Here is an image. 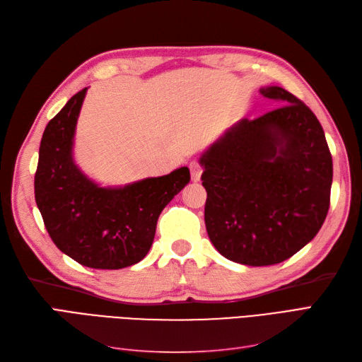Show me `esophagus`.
I'll return each instance as SVG.
<instances>
[{
  "mask_svg": "<svg viewBox=\"0 0 362 362\" xmlns=\"http://www.w3.org/2000/svg\"><path fill=\"white\" fill-rule=\"evenodd\" d=\"M190 172H192V180L193 181H199L201 175H202V168L198 161H192L190 163Z\"/></svg>",
  "mask_w": 362,
  "mask_h": 362,
  "instance_id": "esophagus-1",
  "label": "esophagus"
}]
</instances>
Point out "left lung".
<instances>
[{
  "label": "left lung",
  "mask_w": 362,
  "mask_h": 362,
  "mask_svg": "<svg viewBox=\"0 0 362 362\" xmlns=\"http://www.w3.org/2000/svg\"><path fill=\"white\" fill-rule=\"evenodd\" d=\"M259 93L284 105L240 119L199 158L208 237L225 258L254 267L278 264L311 242L332 185L319 119L282 87Z\"/></svg>",
  "instance_id": "obj_1"
}]
</instances>
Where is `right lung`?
Wrapping results in <instances>:
<instances>
[{
	"label": "right lung",
	"mask_w": 362,
	"mask_h": 362,
	"mask_svg": "<svg viewBox=\"0 0 362 362\" xmlns=\"http://www.w3.org/2000/svg\"><path fill=\"white\" fill-rule=\"evenodd\" d=\"M87 87L54 116L40 140L35 196L56 246L90 269L137 264L154 242L158 216L190 181L189 168L125 185L89 178L74 158L75 129Z\"/></svg>",
	"instance_id": "obj_1"
}]
</instances>
